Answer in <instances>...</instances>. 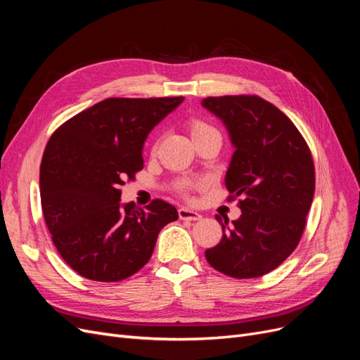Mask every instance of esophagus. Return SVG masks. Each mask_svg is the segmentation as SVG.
<instances>
[{
  "instance_id": "esophagus-1",
  "label": "esophagus",
  "mask_w": 360,
  "mask_h": 360,
  "mask_svg": "<svg viewBox=\"0 0 360 360\" xmlns=\"http://www.w3.org/2000/svg\"><path fill=\"white\" fill-rule=\"evenodd\" d=\"M179 216L183 221H200L201 219V214L198 212L186 209V207H181V209L179 210Z\"/></svg>"
}]
</instances>
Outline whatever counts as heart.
<instances>
[{
	"mask_svg": "<svg viewBox=\"0 0 360 360\" xmlns=\"http://www.w3.org/2000/svg\"><path fill=\"white\" fill-rule=\"evenodd\" d=\"M212 126H209L207 123L201 122V120H193V122L191 123V134H192V138L197 136V135H201V134H205V132H213ZM202 181H189V180H181L177 183V191L183 195H188L189 191L195 186H201Z\"/></svg>",
	"mask_w": 360,
	"mask_h": 360,
	"instance_id": "heart-1",
	"label": "heart"
}]
</instances>
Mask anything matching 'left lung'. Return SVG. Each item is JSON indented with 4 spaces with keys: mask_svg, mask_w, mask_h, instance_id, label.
<instances>
[{
    "mask_svg": "<svg viewBox=\"0 0 360 360\" xmlns=\"http://www.w3.org/2000/svg\"><path fill=\"white\" fill-rule=\"evenodd\" d=\"M202 106L230 132L236 151L225 186L230 200L242 197V216L231 225L225 217L221 242L205 258L226 276H263L302 238L315 191L311 150L291 120L259 96L207 97Z\"/></svg>",
    "mask_w": 360,
    "mask_h": 360,
    "instance_id": "obj_1",
    "label": "left lung"
}]
</instances>
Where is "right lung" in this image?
<instances>
[{
  "instance_id": "obj_1",
  "label": "right lung",
  "mask_w": 360,
  "mask_h": 360,
  "mask_svg": "<svg viewBox=\"0 0 360 360\" xmlns=\"http://www.w3.org/2000/svg\"><path fill=\"white\" fill-rule=\"evenodd\" d=\"M183 97H110L63 123L40 163V198L58 254L81 276L123 281L143 269L176 207L122 205L124 180L143 169V146Z\"/></svg>"
}]
</instances>
